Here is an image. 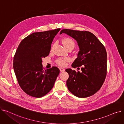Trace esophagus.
<instances>
[{
  "label": "esophagus",
  "mask_w": 124,
  "mask_h": 124,
  "mask_svg": "<svg viewBox=\"0 0 124 124\" xmlns=\"http://www.w3.org/2000/svg\"><path fill=\"white\" fill-rule=\"evenodd\" d=\"M59 69H60V72H64V71H65V69H64V68H62V67L60 68H59Z\"/></svg>",
  "instance_id": "obj_1"
}]
</instances>
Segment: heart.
Returning <instances> with one entry per match:
<instances>
[{"mask_svg":"<svg viewBox=\"0 0 124 124\" xmlns=\"http://www.w3.org/2000/svg\"><path fill=\"white\" fill-rule=\"evenodd\" d=\"M63 44L66 48H68L69 47H74L75 46V42L71 38H64L62 40ZM68 61L67 58H63V59H59L57 61V64L60 66H65L66 64V62Z\"/></svg>","mask_w":124,"mask_h":124,"instance_id":"b5f03b06","label":"heart"}]
</instances>
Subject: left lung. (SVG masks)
Segmentation results:
<instances>
[{"instance_id":"1","label":"left lung","mask_w":124,"mask_h":124,"mask_svg":"<svg viewBox=\"0 0 124 124\" xmlns=\"http://www.w3.org/2000/svg\"><path fill=\"white\" fill-rule=\"evenodd\" d=\"M77 41L79 51L72 67L81 66V72L67 69V88L74 95L85 98L100 89L107 75V54L105 47L96 36L88 31L69 29L61 31Z\"/></svg>"}]
</instances>
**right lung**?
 Returning a JSON list of instances; mask_svg holds the SVG:
<instances>
[{
	"label": "right lung",
	"instance_id": "right-lung-1",
	"mask_svg": "<svg viewBox=\"0 0 124 124\" xmlns=\"http://www.w3.org/2000/svg\"><path fill=\"white\" fill-rule=\"evenodd\" d=\"M60 29L36 32L21 41L14 58L13 67L19 86L28 95L41 97L54 86L60 70L44 69L42 58L49 55L51 44Z\"/></svg>",
	"mask_w": 124,
	"mask_h": 124
}]
</instances>
